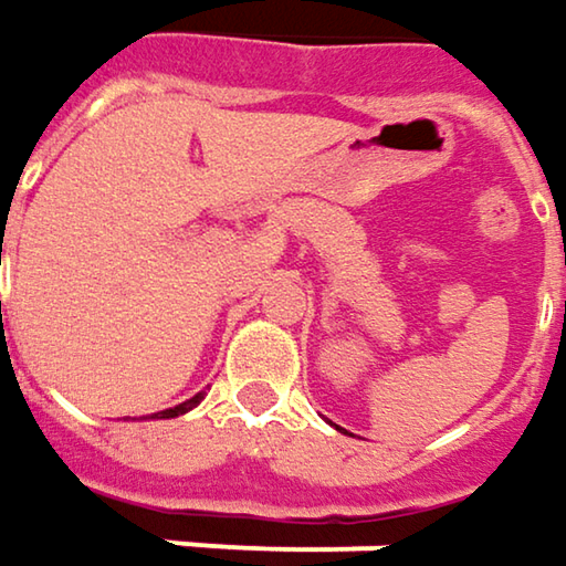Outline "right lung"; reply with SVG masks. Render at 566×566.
Instances as JSON below:
<instances>
[{
	"label": "right lung",
	"instance_id": "add662e5",
	"mask_svg": "<svg viewBox=\"0 0 566 566\" xmlns=\"http://www.w3.org/2000/svg\"><path fill=\"white\" fill-rule=\"evenodd\" d=\"M206 399V392H199V396H192V399H186L184 406L177 408H167V411H160V418H177V415H184V411H189V408H196L199 402Z\"/></svg>",
	"mask_w": 566,
	"mask_h": 566
}]
</instances>
